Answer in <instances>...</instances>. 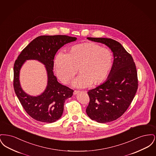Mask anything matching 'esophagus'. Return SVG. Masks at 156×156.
I'll return each mask as SVG.
<instances>
[{"instance_id": "34e87169", "label": "esophagus", "mask_w": 156, "mask_h": 156, "mask_svg": "<svg viewBox=\"0 0 156 156\" xmlns=\"http://www.w3.org/2000/svg\"><path fill=\"white\" fill-rule=\"evenodd\" d=\"M79 92H80L79 90H74V95H76V94H78Z\"/></svg>"}]
</instances>
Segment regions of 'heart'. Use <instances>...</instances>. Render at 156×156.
<instances>
[{
  "label": "heart",
  "instance_id": "obj_1",
  "mask_svg": "<svg viewBox=\"0 0 156 156\" xmlns=\"http://www.w3.org/2000/svg\"><path fill=\"white\" fill-rule=\"evenodd\" d=\"M113 64L111 51L92 42L74 45L68 48L67 54L58 53L54 60L56 73L65 83L72 81L78 69L80 75L74 83L78 88L102 83L109 74Z\"/></svg>",
  "mask_w": 156,
  "mask_h": 156
}]
</instances>
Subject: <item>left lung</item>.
I'll list each match as a JSON object with an SVG mask.
<instances>
[{
	"label": "left lung",
	"instance_id": "8db88e82",
	"mask_svg": "<svg viewBox=\"0 0 156 156\" xmlns=\"http://www.w3.org/2000/svg\"><path fill=\"white\" fill-rule=\"evenodd\" d=\"M111 49L114 62L107 81L89 90L86 112L92 120L106 123L120 118L132 103L138 88L136 67L132 55L117 41L108 38L88 37Z\"/></svg>",
	"mask_w": 156,
	"mask_h": 156
}]
</instances>
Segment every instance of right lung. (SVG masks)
Listing matches in <instances>:
<instances>
[{
  "mask_svg": "<svg viewBox=\"0 0 156 156\" xmlns=\"http://www.w3.org/2000/svg\"><path fill=\"white\" fill-rule=\"evenodd\" d=\"M76 37L66 35L41 36L27 45L15 61L13 67V87L23 108L30 116L37 121L52 123L59 119L64 111L67 98L72 97L74 90L57 81L53 73L54 56L64 45L75 41ZM27 59H37L46 66L48 83L45 92L40 96L31 97L22 90L19 82V72Z\"/></svg>",
  "mask_w": 156,
  "mask_h": 156,
  "instance_id": "right-lung-1",
  "label": "right lung"
}]
</instances>
